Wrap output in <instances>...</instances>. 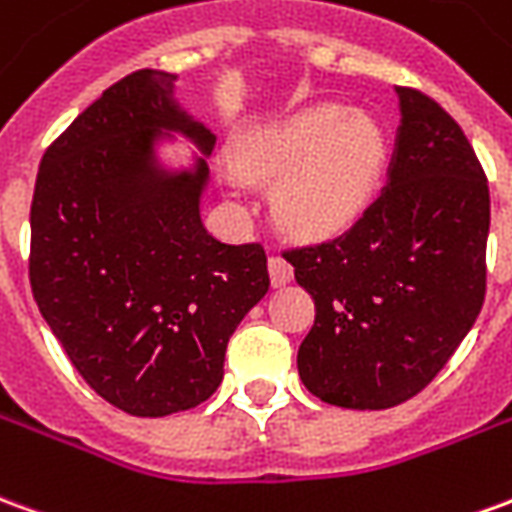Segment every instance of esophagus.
Instances as JSON below:
<instances>
[{
    "mask_svg": "<svg viewBox=\"0 0 512 512\" xmlns=\"http://www.w3.org/2000/svg\"><path fill=\"white\" fill-rule=\"evenodd\" d=\"M268 274H271V285L274 288H280L285 282L293 280V266L280 255H271L268 257Z\"/></svg>",
    "mask_w": 512,
    "mask_h": 512,
    "instance_id": "34e87169",
    "label": "esophagus"
}]
</instances>
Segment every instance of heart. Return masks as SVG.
Returning a JSON list of instances; mask_svg holds the SVG:
<instances>
[{
  "mask_svg": "<svg viewBox=\"0 0 512 512\" xmlns=\"http://www.w3.org/2000/svg\"><path fill=\"white\" fill-rule=\"evenodd\" d=\"M388 144L380 121L338 102L302 107L249 132L235 146V166L249 180L271 182L274 216L285 230L324 238L352 227L380 191ZM232 199L238 191L230 188Z\"/></svg>",
  "mask_w": 512,
  "mask_h": 512,
  "instance_id": "heart-1",
  "label": "heart"
}]
</instances>
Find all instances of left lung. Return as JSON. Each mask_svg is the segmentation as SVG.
Returning a JSON list of instances; mask_svg holds the SVG:
<instances>
[{
	"instance_id": "obj_1",
	"label": "left lung",
	"mask_w": 512,
	"mask_h": 512,
	"mask_svg": "<svg viewBox=\"0 0 512 512\" xmlns=\"http://www.w3.org/2000/svg\"><path fill=\"white\" fill-rule=\"evenodd\" d=\"M396 94L402 124L385 191L341 235L282 252L316 302L299 377L349 410H385L424 391L485 302V171L435 99L402 85Z\"/></svg>"
}]
</instances>
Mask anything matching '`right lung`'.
Wrapping results in <instances>:
<instances>
[{"mask_svg":"<svg viewBox=\"0 0 512 512\" xmlns=\"http://www.w3.org/2000/svg\"><path fill=\"white\" fill-rule=\"evenodd\" d=\"M177 74L110 85L49 146L30 210V285L41 316L102 399L130 416L191 410L224 377L227 341L266 296L260 244H221L199 219L194 171L155 166L174 130L216 138L174 102Z\"/></svg>","mask_w":512,"mask_h":512,"instance_id":"1","label":"right lung"}]
</instances>
